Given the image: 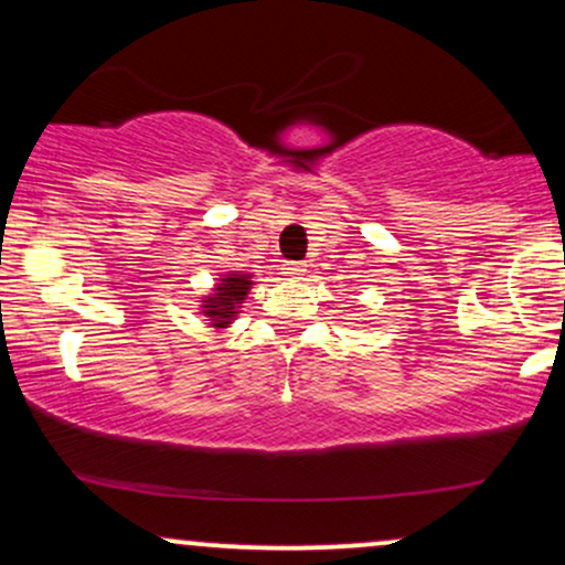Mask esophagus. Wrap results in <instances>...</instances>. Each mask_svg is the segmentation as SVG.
<instances>
[{
    "label": "esophagus",
    "mask_w": 565,
    "mask_h": 565,
    "mask_svg": "<svg viewBox=\"0 0 565 565\" xmlns=\"http://www.w3.org/2000/svg\"><path fill=\"white\" fill-rule=\"evenodd\" d=\"M281 270H284V274H287V276H291V278H302L305 274H308V268H305V263H284L281 265Z\"/></svg>",
    "instance_id": "34e87169"
}]
</instances>
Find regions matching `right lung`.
Listing matches in <instances>:
<instances>
[{
    "mask_svg": "<svg viewBox=\"0 0 565 565\" xmlns=\"http://www.w3.org/2000/svg\"><path fill=\"white\" fill-rule=\"evenodd\" d=\"M249 287H252V276L242 274V270H231V274L217 278L215 291L201 300L204 302L201 308H204V316H210L212 327L225 329L228 323H233L238 308H242L244 297L249 295Z\"/></svg>",
    "mask_w": 565,
    "mask_h": 565,
    "instance_id": "right-lung-1",
    "label": "right lung"
}]
</instances>
